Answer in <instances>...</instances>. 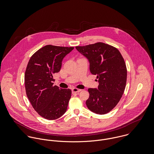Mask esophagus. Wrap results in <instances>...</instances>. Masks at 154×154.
Returning <instances> with one entry per match:
<instances>
[{"mask_svg": "<svg viewBox=\"0 0 154 154\" xmlns=\"http://www.w3.org/2000/svg\"><path fill=\"white\" fill-rule=\"evenodd\" d=\"M81 91H82V90H80V89H78V88H74L72 89V91L74 92V93H79Z\"/></svg>", "mask_w": 154, "mask_h": 154, "instance_id": "1", "label": "esophagus"}]
</instances>
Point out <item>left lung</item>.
I'll list each match as a JSON object with an SVG mask.
<instances>
[{
  "instance_id": "8db88e82",
  "label": "left lung",
  "mask_w": 154,
  "mask_h": 154,
  "mask_svg": "<svg viewBox=\"0 0 154 154\" xmlns=\"http://www.w3.org/2000/svg\"><path fill=\"white\" fill-rule=\"evenodd\" d=\"M75 48L88 59L90 72L99 83L98 88H88L86 106L95 114H106L117 106L125 88L124 60L117 48L101 42Z\"/></svg>"
}]
</instances>
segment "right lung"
I'll list each match as a JSON object with an SVG mask.
<instances>
[{
  "label": "right lung",
  "instance_id": "1",
  "mask_svg": "<svg viewBox=\"0 0 154 154\" xmlns=\"http://www.w3.org/2000/svg\"><path fill=\"white\" fill-rule=\"evenodd\" d=\"M73 49L47 45L37 50L27 64L24 74L26 95L35 111L45 119H59L67 110L71 90L53 85V75L59 72L63 59Z\"/></svg>",
  "mask_w": 154,
  "mask_h": 154
}]
</instances>
